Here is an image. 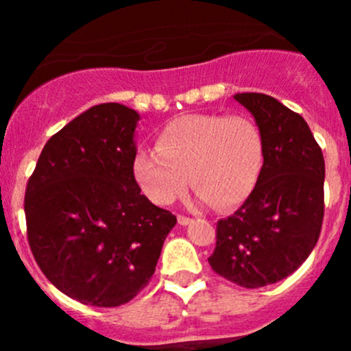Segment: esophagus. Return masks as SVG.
Here are the masks:
<instances>
[{
	"label": "esophagus",
	"mask_w": 351,
	"mask_h": 351,
	"mask_svg": "<svg viewBox=\"0 0 351 351\" xmlns=\"http://www.w3.org/2000/svg\"><path fill=\"white\" fill-rule=\"evenodd\" d=\"M192 222H193V219L186 217V215H178V224L180 226H189V224H192Z\"/></svg>",
	"instance_id": "obj_1"
}]
</instances>
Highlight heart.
Wrapping results in <instances>:
<instances>
[{"instance_id": "obj_1", "label": "heart", "mask_w": 351, "mask_h": 351, "mask_svg": "<svg viewBox=\"0 0 351 351\" xmlns=\"http://www.w3.org/2000/svg\"><path fill=\"white\" fill-rule=\"evenodd\" d=\"M265 166L260 127L243 115L192 113L171 120L156 137V149L134 156L137 186L156 205H169L189 186L202 204L221 210L253 195Z\"/></svg>"}]
</instances>
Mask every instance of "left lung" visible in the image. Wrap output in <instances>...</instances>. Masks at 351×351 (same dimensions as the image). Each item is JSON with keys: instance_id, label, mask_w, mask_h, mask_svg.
Wrapping results in <instances>:
<instances>
[{"instance_id": "obj_1", "label": "left lung", "mask_w": 351, "mask_h": 351, "mask_svg": "<svg viewBox=\"0 0 351 351\" xmlns=\"http://www.w3.org/2000/svg\"><path fill=\"white\" fill-rule=\"evenodd\" d=\"M234 100L253 115L265 139V166L253 195L217 222L212 270L258 289L297 270L319 239L324 217V158L299 113L263 93Z\"/></svg>"}]
</instances>
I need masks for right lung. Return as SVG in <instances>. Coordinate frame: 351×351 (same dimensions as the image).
Wrapping results in <instances>:
<instances>
[{
	"instance_id": "obj_1",
	"label": "right lung",
	"mask_w": 351,
	"mask_h": 351,
	"mask_svg": "<svg viewBox=\"0 0 351 351\" xmlns=\"http://www.w3.org/2000/svg\"><path fill=\"white\" fill-rule=\"evenodd\" d=\"M139 119L120 104L77 115L47 141L25 192L35 261L52 285L90 306L132 300L176 224L134 180Z\"/></svg>"
}]
</instances>
